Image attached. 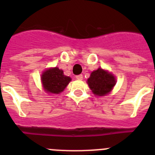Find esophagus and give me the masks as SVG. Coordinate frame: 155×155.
<instances>
[{
    "label": "esophagus",
    "mask_w": 155,
    "mask_h": 155,
    "mask_svg": "<svg viewBox=\"0 0 155 155\" xmlns=\"http://www.w3.org/2000/svg\"><path fill=\"white\" fill-rule=\"evenodd\" d=\"M76 78L78 79V80H82V79H83V75H82V74L77 75Z\"/></svg>",
    "instance_id": "1"
}]
</instances>
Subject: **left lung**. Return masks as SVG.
<instances>
[{"label":"left lung","instance_id":"1","mask_svg":"<svg viewBox=\"0 0 155 155\" xmlns=\"http://www.w3.org/2000/svg\"><path fill=\"white\" fill-rule=\"evenodd\" d=\"M87 84L94 94L102 96L113 89L116 84V79L113 74L98 68L91 72V76L87 79Z\"/></svg>","mask_w":155,"mask_h":155}]
</instances>
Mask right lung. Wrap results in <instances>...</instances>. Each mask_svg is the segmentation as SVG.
<instances>
[{
  "label": "right lung",
  "instance_id": "obj_1",
  "mask_svg": "<svg viewBox=\"0 0 155 155\" xmlns=\"http://www.w3.org/2000/svg\"><path fill=\"white\" fill-rule=\"evenodd\" d=\"M41 80L44 89L47 92L60 94L68 86L71 79L64 74L62 70L54 68L46 70L42 74Z\"/></svg>",
  "mask_w": 155,
  "mask_h": 155
}]
</instances>
